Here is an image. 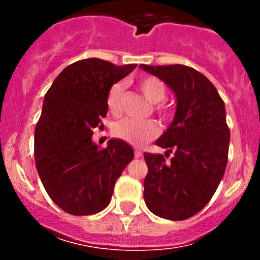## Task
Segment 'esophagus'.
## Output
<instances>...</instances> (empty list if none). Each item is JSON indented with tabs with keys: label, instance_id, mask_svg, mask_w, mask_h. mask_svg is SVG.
<instances>
[{
	"label": "esophagus",
	"instance_id": "1",
	"mask_svg": "<svg viewBox=\"0 0 260 260\" xmlns=\"http://www.w3.org/2000/svg\"><path fill=\"white\" fill-rule=\"evenodd\" d=\"M135 156H136V158H141V157L143 156L142 151H141V149H138V148H136L135 149Z\"/></svg>",
	"mask_w": 260,
	"mask_h": 260
}]
</instances>
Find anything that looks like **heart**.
I'll use <instances>...</instances> for the list:
<instances>
[{"mask_svg": "<svg viewBox=\"0 0 260 260\" xmlns=\"http://www.w3.org/2000/svg\"><path fill=\"white\" fill-rule=\"evenodd\" d=\"M138 88L142 91L145 98L149 103L156 104L154 109L162 117L169 115V109L161 106V102L166 98V86L158 78L154 77H143L138 80ZM122 99H123V84L115 83L109 89L108 96H107V106L112 114H119L122 111ZM159 132L157 123L152 119L138 120L132 118H124L113 124V135L119 140L125 141L135 146L145 145L148 141L153 140Z\"/></svg>", "mask_w": 260, "mask_h": 260, "instance_id": "obj_1", "label": "heart"}]
</instances>
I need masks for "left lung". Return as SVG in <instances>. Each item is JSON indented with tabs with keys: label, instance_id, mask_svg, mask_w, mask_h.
I'll return each mask as SVG.
<instances>
[{
	"label": "left lung",
	"instance_id": "left-lung-1",
	"mask_svg": "<svg viewBox=\"0 0 260 260\" xmlns=\"http://www.w3.org/2000/svg\"><path fill=\"white\" fill-rule=\"evenodd\" d=\"M141 69L167 84L176 95L175 118L156 145L162 154L145 153L148 172L143 182L147 208L169 220H185L211 200L228 164L230 131L225 104L204 74L186 65Z\"/></svg>",
	"mask_w": 260,
	"mask_h": 260
}]
</instances>
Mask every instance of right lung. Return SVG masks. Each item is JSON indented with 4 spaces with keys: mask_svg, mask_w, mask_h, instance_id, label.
Listing matches in <instances>:
<instances>
[{
    "mask_svg": "<svg viewBox=\"0 0 260 260\" xmlns=\"http://www.w3.org/2000/svg\"><path fill=\"white\" fill-rule=\"evenodd\" d=\"M136 67L79 60L65 68L45 94L35 128L36 170L51 200L68 214L106 209L115 181L135 157L124 141L113 138L101 149L91 136L103 127L109 89Z\"/></svg>",
    "mask_w": 260,
    "mask_h": 260,
    "instance_id": "1",
    "label": "right lung"
}]
</instances>
